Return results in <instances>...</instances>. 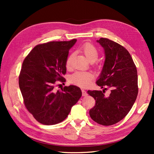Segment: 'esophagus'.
<instances>
[{
  "label": "esophagus",
  "instance_id": "esophagus-1",
  "mask_svg": "<svg viewBox=\"0 0 154 154\" xmlns=\"http://www.w3.org/2000/svg\"><path fill=\"white\" fill-rule=\"evenodd\" d=\"M82 94H83V97H85V96H87V91H85L84 89H83L82 90Z\"/></svg>",
  "mask_w": 154,
  "mask_h": 154
}]
</instances>
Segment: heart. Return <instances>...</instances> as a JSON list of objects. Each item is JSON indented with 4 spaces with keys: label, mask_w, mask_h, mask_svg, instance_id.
Listing matches in <instances>:
<instances>
[{
    "label": "heart",
    "mask_w": 154,
    "mask_h": 154,
    "mask_svg": "<svg viewBox=\"0 0 154 154\" xmlns=\"http://www.w3.org/2000/svg\"><path fill=\"white\" fill-rule=\"evenodd\" d=\"M80 51L85 55L90 62H94L99 57V51L96 47L91 43L84 44L80 48ZM74 57V54H71L67 58L66 67L69 68L72 65V61ZM93 75L89 72L77 71L70 77V82L80 87L88 85L93 79Z\"/></svg>",
    "instance_id": "heart-1"
}]
</instances>
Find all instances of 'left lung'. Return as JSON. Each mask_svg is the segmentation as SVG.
<instances>
[{"label": "left lung", "mask_w": 154, "mask_h": 154, "mask_svg": "<svg viewBox=\"0 0 154 154\" xmlns=\"http://www.w3.org/2000/svg\"><path fill=\"white\" fill-rule=\"evenodd\" d=\"M104 48L105 61L97 81L98 85L108 86L109 97L104 96L106 88L101 91H88L95 100L89 110L91 119L103 126H110L122 120L134 104L138 93L136 67L125 48L115 42L101 38L97 41Z\"/></svg>", "instance_id": "obj_1"}]
</instances>
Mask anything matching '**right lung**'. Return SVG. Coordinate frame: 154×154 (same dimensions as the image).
Listing matches in <instances>:
<instances>
[{"mask_svg": "<svg viewBox=\"0 0 154 154\" xmlns=\"http://www.w3.org/2000/svg\"><path fill=\"white\" fill-rule=\"evenodd\" d=\"M77 42H50L37 45L23 61L19 87L24 105L34 119L45 125L64 120L82 95L75 85L55 90L56 81L65 82L69 50Z\"/></svg>", "mask_w": 154, "mask_h": 154, "instance_id": "obj_1", "label": "right lung"}]
</instances>
